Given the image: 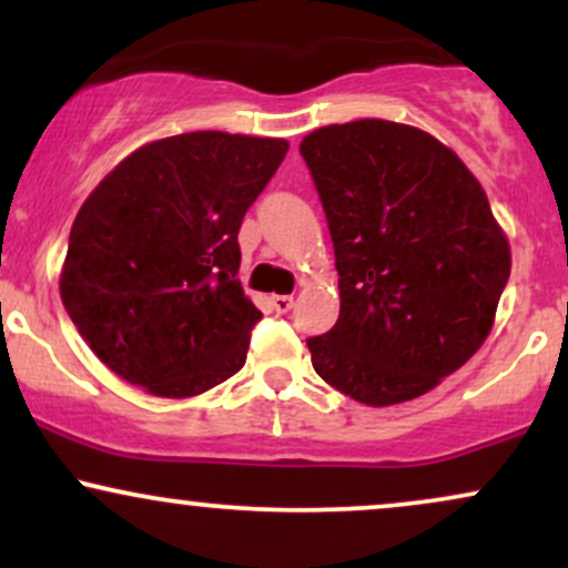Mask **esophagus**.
<instances>
[{
    "mask_svg": "<svg viewBox=\"0 0 568 568\" xmlns=\"http://www.w3.org/2000/svg\"><path fill=\"white\" fill-rule=\"evenodd\" d=\"M270 302H272V310L283 315V312H288L293 306V296H283V293H277V296H272Z\"/></svg>",
    "mask_w": 568,
    "mask_h": 568,
    "instance_id": "34e87169",
    "label": "esophagus"
}]
</instances>
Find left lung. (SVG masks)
<instances>
[{"mask_svg":"<svg viewBox=\"0 0 568 568\" xmlns=\"http://www.w3.org/2000/svg\"><path fill=\"white\" fill-rule=\"evenodd\" d=\"M338 272V321L306 342L317 376L366 406L429 393L491 334L510 243L454 149L355 120L302 141Z\"/></svg>","mask_w":568,"mask_h":568,"instance_id":"1","label":"left lung"}]
</instances>
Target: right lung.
I'll return each mask as SVG.
<instances>
[{"label":"right lung","instance_id":"right-lung-1","mask_svg":"<svg viewBox=\"0 0 568 568\" xmlns=\"http://www.w3.org/2000/svg\"><path fill=\"white\" fill-rule=\"evenodd\" d=\"M285 139L197 130L143 143L82 202L61 302L116 376L194 397L245 366L262 312L237 280V232Z\"/></svg>","mask_w":568,"mask_h":568}]
</instances>
